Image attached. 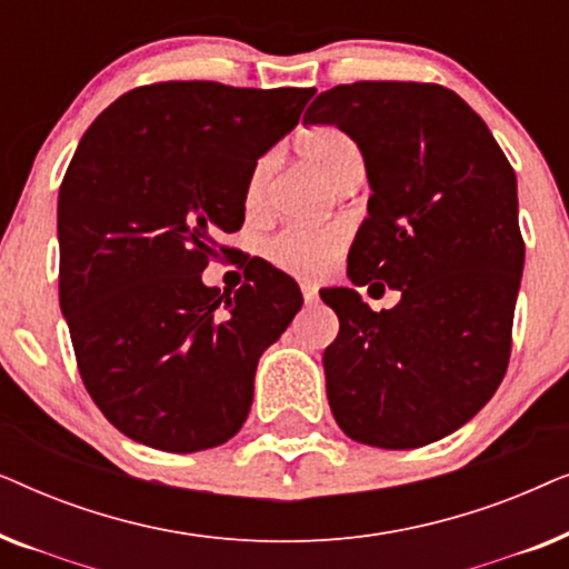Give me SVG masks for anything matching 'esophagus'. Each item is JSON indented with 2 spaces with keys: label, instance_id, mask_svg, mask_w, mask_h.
<instances>
[{
  "label": "esophagus",
  "instance_id": "34e87169",
  "mask_svg": "<svg viewBox=\"0 0 569 569\" xmlns=\"http://www.w3.org/2000/svg\"><path fill=\"white\" fill-rule=\"evenodd\" d=\"M300 292H302V300L306 302H316L318 300V290L313 284H300Z\"/></svg>",
  "mask_w": 569,
  "mask_h": 569
}]
</instances>
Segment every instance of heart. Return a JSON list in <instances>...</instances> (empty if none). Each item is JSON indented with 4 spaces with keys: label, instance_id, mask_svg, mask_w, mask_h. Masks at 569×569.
I'll return each instance as SVG.
<instances>
[{
    "label": "heart",
    "instance_id": "heart-1",
    "mask_svg": "<svg viewBox=\"0 0 569 569\" xmlns=\"http://www.w3.org/2000/svg\"><path fill=\"white\" fill-rule=\"evenodd\" d=\"M298 150L302 152L310 166L321 170L329 181L337 186L339 178L347 173L349 168L360 166L362 152L352 137L339 127H310L298 137ZM274 173V154L267 152L253 162L246 178L243 204L248 212H259L267 201L269 178ZM347 246V228L345 224H318V228H302V224H292V228L279 230L274 238L267 243L269 261L279 267L287 274L316 279L329 271V267L337 261V256L345 251Z\"/></svg>",
    "mask_w": 569,
    "mask_h": 569
}]
</instances>
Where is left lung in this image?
I'll list each match as a JSON object with an SVG mask.
<instances>
[{"label":"left lung","mask_w":569,"mask_h":569,"mask_svg":"<svg viewBox=\"0 0 569 569\" xmlns=\"http://www.w3.org/2000/svg\"><path fill=\"white\" fill-rule=\"evenodd\" d=\"M302 121L337 123L365 158L372 193L349 279L401 290L380 313L347 287L321 292L339 316L323 352L333 419L388 450L446 438L508 370L526 259L516 170L469 103L435 82L337 84Z\"/></svg>","instance_id":"left-lung-1"}]
</instances>
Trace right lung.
Segmentation results:
<instances>
[{
	"label": "right lung",
	"instance_id": "add662e5",
	"mask_svg": "<svg viewBox=\"0 0 569 569\" xmlns=\"http://www.w3.org/2000/svg\"><path fill=\"white\" fill-rule=\"evenodd\" d=\"M313 96L152 82L80 139L59 189V302L82 383L127 438L197 453L243 427L259 357L302 295L261 259L232 295L201 271L243 224L248 170Z\"/></svg>",
	"mask_w": 569,
	"mask_h": 569
}]
</instances>
